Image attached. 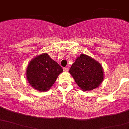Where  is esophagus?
I'll return each instance as SVG.
<instances>
[{"label":"esophagus","mask_w":129,"mask_h":129,"mask_svg":"<svg viewBox=\"0 0 129 129\" xmlns=\"http://www.w3.org/2000/svg\"><path fill=\"white\" fill-rule=\"evenodd\" d=\"M63 70H64V71L68 72V70H69V68H67V67H65V68H63Z\"/></svg>","instance_id":"1"}]
</instances>
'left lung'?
Segmentation results:
<instances>
[{"label":"left lung","instance_id":"obj_1","mask_svg":"<svg viewBox=\"0 0 129 129\" xmlns=\"http://www.w3.org/2000/svg\"><path fill=\"white\" fill-rule=\"evenodd\" d=\"M69 72L77 85L84 91L98 87L103 80L102 66L95 59L83 53L72 64Z\"/></svg>","mask_w":129,"mask_h":129}]
</instances>
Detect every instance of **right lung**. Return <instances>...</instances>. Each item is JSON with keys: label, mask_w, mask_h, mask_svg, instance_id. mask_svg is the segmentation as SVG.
<instances>
[{"label": "right lung", "mask_w": 129, "mask_h": 129, "mask_svg": "<svg viewBox=\"0 0 129 129\" xmlns=\"http://www.w3.org/2000/svg\"><path fill=\"white\" fill-rule=\"evenodd\" d=\"M62 68L50 58L47 53L34 57L29 62L26 77L30 85L39 91H47L53 86Z\"/></svg>", "instance_id": "right-lung-1"}]
</instances>
